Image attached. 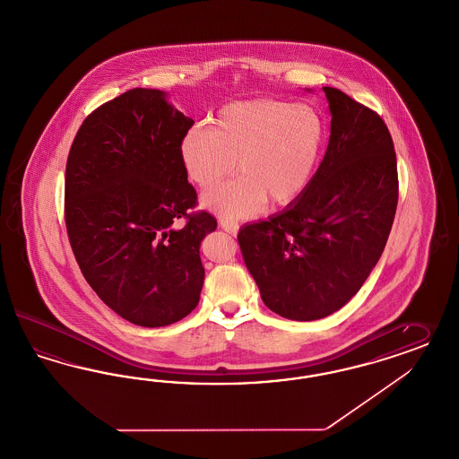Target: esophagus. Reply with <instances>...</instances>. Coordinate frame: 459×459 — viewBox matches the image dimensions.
<instances>
[{
  "instance_id": "34e87169",
  "label": "esophagus",
  "mask_w": 459,
  "mask_h": 459,
  "mask_svg": "<svg viewBox=\"0 0 459 459\" xmlns=\"http://www.w3.org/2000/svg\"><path fill=\"white\" fill-rule=\"evenodd\" d=\"M220 226H221L226 233H230V235H233V237L237 235L238 230H239L238 222L233 221V220H228V218H221V220H220Z\"/></svg>"
}]
</instances>
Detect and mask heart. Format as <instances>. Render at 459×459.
<instances>
[{"label": "heart", "instance_id": "obj_1", "mask_svg": "<svg viewBox=\"0 0 459 459\" xmlns=\"http://www.w3.org/2000/svg\"><path fill=\"white\" fill-rule=\"evenodd\" d=\"M326 126L307 105L250 100L224 105L214 127L195 126L180 144L188 178L216 187L233 171L241 177L207 192L203 204L230 218H247L267 201L288 205L303 195L322 160Z\"/></svg>", "mask_w": 459, "mask_h": 459}]
</instances>
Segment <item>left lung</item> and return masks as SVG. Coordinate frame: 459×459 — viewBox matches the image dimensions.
<instances>
[{
    "mask_svg": "<svg viewBox=\"0 0 459 459\" xmlns=\"http://www.w3.org/2000/svg\"><path fill=\"white\" fill-rule=\"evenodd\" d=\"M323 91L330 141L311 184L289 209L238 233L262 301L296 322L325 318L356 294L385 250L398 204L385 120L337 88Z\"/></svg>",
    "mask_w": 459,
    "mask_h": 459,
    "instance_id": "obj_1",
    "label": "left lung"
}]
</instances>
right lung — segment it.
Returning <instances> with one entry per match:
<instances>
[{
  "label": "right lung",
  "mask_w": 459,
  "mask_h": 459,
  "mask_svg": "<svg viewBox=\"0 0 459 459\" xmlns=\"http://www.w3.org/2000/svg\"><path fill=\"white\" fill-rule=\"evenodd\" d=\"M192 126L163 91L133 88L95 108L69 150L73 254L103 303L139 326L186 318L204 284L199 248L218 221L192 211L197 192L180 158Z\"/></svg>",
  "instance_id": "add662e5"
}]
</instances>
